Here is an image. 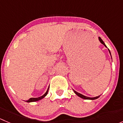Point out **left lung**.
Returning a JSON list of instances; mask_svg holds the SVG:
<instances>
[{"label": "left lung", "instance_id": "8db88e82", "mask_svg": "<svg viewBox=\"0 0 123 123\" xmlns=\"http://www.w3.org/2000/svg\"><path fill=\"white\" fill-rule=\"evenodd\" d=\"M99 41H100V43H102V44H104V46H105V47H106V48H107V47H106V46L105 45V43H104V41L102 40L101 39V38L100 37H99ZM108 50H109V52H110V55H111V52H110V50H109V49H108ZM111 58H112V57H111ZM73 91L74 92V93H75V94H76L77 95V96H79V97H80L81 98H82V99H90V100H95V99H98V98H99V96H96V97H94V98H90V97H87V96H84V95H83L82 94H80V93H78V92H77L76 91H75V90H73Z\"/></svg>", "mask_w": 123, "mask_h": 123}]
</instances>
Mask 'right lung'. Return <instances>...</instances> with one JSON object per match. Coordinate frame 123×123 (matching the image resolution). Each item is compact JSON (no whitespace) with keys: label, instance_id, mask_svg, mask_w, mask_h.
Returning <instances> with one entry per match:
<instances>
[{"label":"right lung","instance_id":"1","mask_svg":"<svg viewBox=\"0 0 123 123\" xmlns=\"http://www.w3.org/2000/svg\"><path fill=\"white\" fill-rule=\"evenodd\" d=\"M49 88H48V90H47L46 92L45 93H44V95H43V96H40V97H38V98H30L29 99H28V100H26V102H32L38 101V100H39L42 99L44 98L46 96L47 94H48V90H49Z\"/></svg>","mask_w":123,"mask_h":123}]
</instances>
